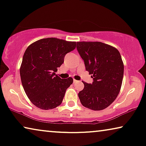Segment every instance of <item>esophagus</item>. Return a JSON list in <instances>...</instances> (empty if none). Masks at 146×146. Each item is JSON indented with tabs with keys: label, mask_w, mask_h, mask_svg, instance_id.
I'll use <instances>...</instances> for the list:
<instances>
[{
	"label": "esophagus",
	"mask_w": 146,
	"mask_h": 146,
	"mask_svg": "<svg viewBox=\"0 0 146 146\" xmlns=\"http://www.w3.org/2000/svg\"><path fill=\"white\" fill-rule=\"evenodd\" d=\"M73 82H74V83H76V82H78L77 80H76L75 79H74V80H73Z\"/></svg>",
	"instance_id": "34e87169"
}]
</instances>
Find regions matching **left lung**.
Masks as SVG:
<instances>
[{
	"label": "left lung",
	"mask_w": 146,
	"mask_h": 146,
	"mask_svg": "<svg viewBox=\"0 0 146 146\" xmlns=\"http://www.w3.org/2000/svg\"><path fill=\"white\" fill-rule=\"evenodd\" d=\"M76 48L86 70L94 82H83L78 94L83 106L94 111L109 107L119 95L124 75V64L117 48L101 42H77Z\"/></svg>",
	"instance_id": "1"
}]
</instances>
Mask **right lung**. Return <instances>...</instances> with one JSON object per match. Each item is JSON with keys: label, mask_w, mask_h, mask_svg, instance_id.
<instances>
[{"label": "right lung", "mask_w": 146, "mask_h": 146, "mask_svg": "<svg viewBox=\"0 0 146 146\" xmlns=\"http://www.w3.org/2000/svg\"><path fill=\"white\" fill-rule=\"evenodd\" d=\"M74 41L57 38L41 39L31 44L23 56L20 72L27 98L35 106L48 110L60 105L73 78L55 74L66 54L76 48Z\"/></svg>", "instance_id": "1"}]
</instances>
